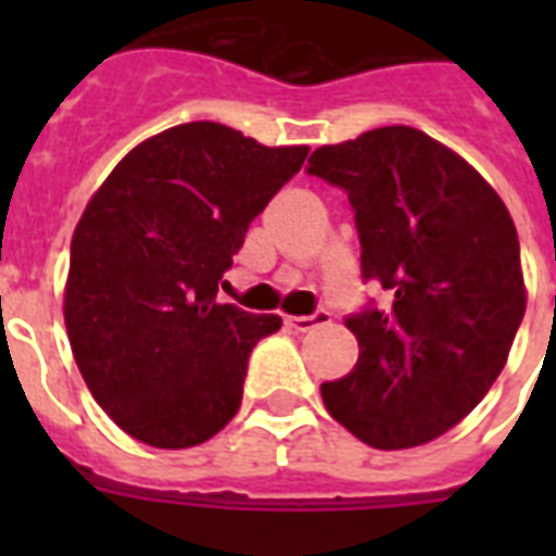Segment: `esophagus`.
I'll return each instance as SVG.
<instances>
[{"mask_svg":"<svg viewBox=\"0 0 556 556\" xmlns=\"http://www.w3.org/2000/svg\"><path fill=\"white\" fill-rule=\"evenodd\" d=\"M326 320H329V312H326V308H317L314 314H303V317H286V326L294 331H312L317 329V326H323Z\"/></svg>","mask_w":556,"mask_h":556,"instance_id":"1","label":"esophagus"}]
</instances>
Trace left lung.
<instances>
[{
  "instance_id": "1",
  "label": "left lung",
  "mask_w": 556,
  "mask_h": 556,
  "mask_svg": "<svg viewBox=\"0 0 556 556\" xmlns=\"http://www.w3.org/2000/svg\"><path fill=\"white\" fill-rule=\"evenodd\" d=\"M308 176L355 210L366 303L346 329L361 355L323 383L334 421L378 450H404L456 427L508 361L526 314L514 218L456 152L413 126H383L320 147Z\"/></svg>"
}]
</instances>
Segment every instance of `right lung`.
Here are the masks:
<instances>
[{
	"label": "right lung",
	"mask_w": 556,
	"mask_h": 556,
	"mask_svg": "<svg viewBox=\"0 0 556 556\" xmlns=\"http://www.w3.org/2000/svg\"><path fill=\"white\" fill-rule=\"evenodd\" d=\"M305 155L195 121L138 143L89 201L65 329L94 401L132 439L195 447L236 415L248 357L282 320L218 305V286Z\"/></svg>",
	"instance_id": "add662e5"
}]
</instances>
